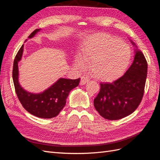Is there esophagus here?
Masks as SVG:
<instances>
[{"mask_svg": "<svg viewBox=\"0 0 160 160\" xmlns=\"http://www.w3.org/2000/svg\"><path fill=\"white\" fill-rule=\"evenodd\" d=\"M88 81H89V79L88 78V77H85V76H82V77H81L80 85H85V83H88Z\"/></svg>", "mask_w": 160, "mask_h": 160, "instance_id": "obj_1", "label": "esophagus"}]
</instances>
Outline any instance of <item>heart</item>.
<instances>
[{"mask_svg": "<svg viewBox=\"0 0 160 160\" xmlns=\"http://www.w3.org/2000/svg\"><path fill=\"white\" fill-rule=\"evenodd\" d=\"M132 52L129 45L106 33L85 38L80 44L74 65L83 69L89 61V69L96 79L110 81L118 78L128 67Z\"/></svg>", "mask_w": 160, "mask_h": 160, "instance_id": "obj_1", "label": "heart"}]
</instances>
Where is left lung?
I'll use <instances>...</instances> for the list:
<instances>
[{
  "mask_svg": "<svg viewBox=\"0 0 160 160\" xmlns=\"http://www.w3.org/2000/svg\"><path fill=\"white\" fill-rule=\"evenodd\" d=\"M147 73L146 58L136 50L133 63L122 77L112 83L100 84L93 102L99 115L106 119L118 120L132 114L142 100Z\"/></svg>",
  "mask_w": 160,
  "mask_h": 160,
  "instance_id": "obj_1",
  "label": "left lung"
}]
</instances>
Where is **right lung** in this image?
I'll return each mask as SVG.
<instances>
[{
  "label": "right lung",
  "mask_w": 160,
  "mask_h": 160,
  "mask_svg": "<svg viewBox=\"0 0 160 160\" xmlns=\"http://www.w3.org/2000/svg\"><path fill=\"white\" fill-rule=\"evenodd\" d=\"M39 31L40 29L35 30L28 38L33 37ZM23 47L22 45L14 58L12 69L13 83L18 100L28 113L36 117L44 119L55 118L65 107L69 92L78 86L80 78L77 79L61 78L41 93L36 94L26 91L21 88L18 79V62L21 59Z\"/></svg>",
  "instance_id": "add662e5"
}]
</instances>
